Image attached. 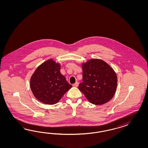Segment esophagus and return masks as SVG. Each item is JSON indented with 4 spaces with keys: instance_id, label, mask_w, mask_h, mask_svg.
<instances>
[{
    "instance_id": "obj_1",
    "label": "esophagus",
    "mask_w": 148,
    "mask_h": 148,
    "mask_svg": "<svg viewBox=\"0 0 148 148\" xmlns=\"http://www.w3.org/2000/svg\"><path fill=\"white\" fill-rule=\"evenodd\" d=\"M78 85H79V83H78L77 82H76L75 84H73V86L74 87H77Z\"/></svg>"
}]
</instances>
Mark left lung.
<instances>
[{
  "instance_id": "obj_1",
  "label": "left lung",
  "mask_w": 148,
  "mask_h": 148,
  "mask_svg": "<svg viewBox=\"0 0 148 148\" xmlns=\"http://www.w3.org/2000/svg\"><path fill=\"white\" fill-rule=\"evenodd\" d=\"M82 82L79 89L90 103L100 105L110 101L116 90V74L107 63L93 59L82 64Z\"/></svg>"
}]
</instances>
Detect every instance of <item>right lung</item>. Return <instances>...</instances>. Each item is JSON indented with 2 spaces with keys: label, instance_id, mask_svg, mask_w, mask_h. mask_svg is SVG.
Returning <instances> with one entry per match:
<instances>
[{
  "label": "right lung",
  "instance_id": "1",
  "mask_svg": "<svg viewBox=\"0 0 148 148\" xmlns=\"http://www.w3.org/2000/svg\"><path fill=\"white\" fill-rule=\"evenodd\" d=\"M72 85L60 72V65L52 59L37 68L30 79L34 96L43 103L53 105L58 102Z\"/></svg>",
  "mask_w": 148,
  "mask_h": 148
}]
</instances>
